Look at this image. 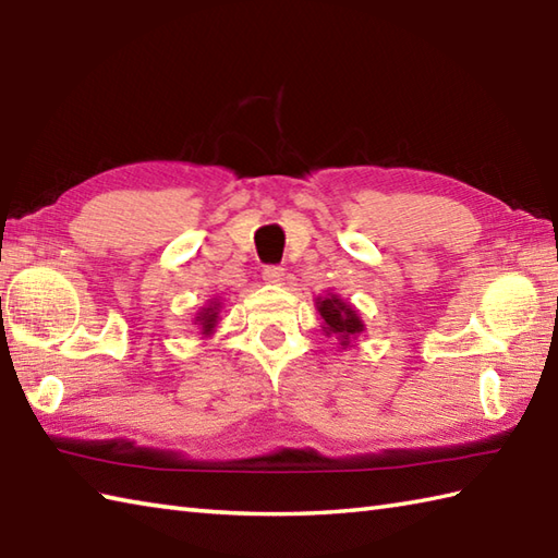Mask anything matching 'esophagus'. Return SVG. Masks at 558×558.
I'll list each match as a JSON object with an SVG mask.
<instances>
[{
	"label": "esophagus",
	"mask_w": 558,
	"mask_h": 558,
	"mask_svg": "<svg viewBox=\"0 0 558 558\" xmlns=\"http://www.w3.org/2000/svg\"><path fill=\"white\" fill-rule=\"evenodd\" d=\"M264 280L270 282V286H282V280H286V268H282V266H266L264 268Z\"/></svg>",
	"instance_id": "1"
}]
</instances>
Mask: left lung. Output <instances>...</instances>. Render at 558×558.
I'll return each mask as SVG.
<instances>
[{"instance_id": "8db88e82", "label": "left lung", "mask_w": 558, "mask_h": 558, "mask_svg": "<svg viewBox=\"0 0 558 558\" xmlns=\"http://www.w3.org/2000/svg\"><path fill=\"white\" fill-rule=\"evenodd\" d=\"M318 312H322L324 322H326V333H336L340 336L342 348L348 345L352 336L362 333V318L357 312L352 310L350 304L338 300L336 294H330L326 300H318Z\"/></svg>"}]
</instances>
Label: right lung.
<instances>
[{"mask_svg":"<svg viewBox=\"0 0 558 558\" xmlns=\"http://www.w3.org/2000/svg\"><path fill=\"white\" fill-rule=\"evenodd\" d=\"M216 306H213V310H206L204 314L198 316V322H201V326H204V330H210L213 326H216Z\"/></svg>","mask_w":558,"mask_h":558,"instance_id":"right-lung-1","label":"right lung"}]
</instances>
